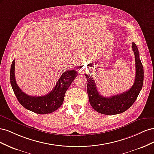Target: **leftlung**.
<instances>
[{"label":"left lung","mask_w":154,"mask_h":154,"mask_svg":"<svg viewBox=\"0 0 154 154\" xmlns=\"http://www.w3.org/2000/svg\"><path fill=\"white\" fill-rule=\"evenodd\" d=\"M132 48L136 60V77L134 85L127 91L110 97L101 96L97 90L94 79L85 74L87 78V91L90 104L97 112L106 115H115L124 112L131 106L140 92L144 79V71L136 44L132 42Z\"/></svg>","instance_id":"8db88e82"}]
</instances>
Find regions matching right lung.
<instances>
[{
  "instance_id": "add662e5",
  "label": "right lung",
  "mask_w": 154,
  "mask_h": 154,
  "mask_svg": "<svg viewBox=\"0 0 154 154\" xmlns=\"http://www.w3.org/2000/svg\"><path fill=\"white\" fill-rule=\"evenodd\" d=\"M15 63L14 60L10 69V82L13 92L18 101L24 108L39 114L51 113L61 106L67 88L78 74L74 70L65 71L49 94L42 96H31L22 92L18 86L15 77Z\"/></svg>"
}]
</instances>
